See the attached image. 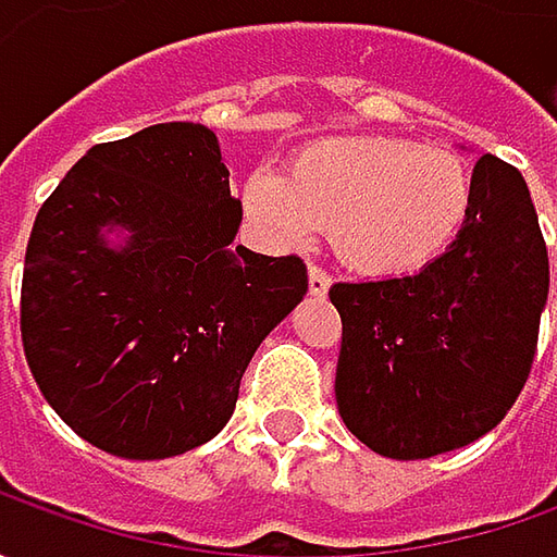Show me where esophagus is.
Segmentation results:
<instances>
[{
    "instance_id": "34e87169",
    "label": "esophagus",
    "mask_w": 557,
    "mask_h": 557,
    "mask_svg": "<svg viewBox=\"0 0 557 557\" xmlns=\"http://www.w3.org/2000/svg\"><path fill=\"white\" fill-rule=\"evenodd\" d=\"M310 294L312 297H325L329 294V288H332V275L325 272L322 267H315V263H310Z\"/></svg>"
}]
</instances>
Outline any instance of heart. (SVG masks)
<instances>
[{
	"label": "heart",
	"mask_w": 557,
	"mask_h": 557,
	"mask_svg": "<svg viewBox=\"0 0 557 557\" xmlns=\"http://www.w3.org/2000/svg\"><path fill=\"white\" fill-rule=\"evenodd\" d=\"M471 203V173L446 148L381 136L322 139L300 148L288 173L253 170L242 207L282 245L329 228L341 263L396 275L428 263Z\"/></svg>",
	"instance_id": "b5f03b06"
}]
</instances>
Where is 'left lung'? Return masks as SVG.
I'll list each match as a JSON object with an SVG mask.
<instances>
[{
  "label": "left lung",
  "mask_w": 557,
  "mask_h": 557,
  "mask_svg": "<svg viewBox=\"0 0 557 557\" xmlns=\"http://www.w3.org/2000/svg\"><path fill=\"white\" fill-rule=\"evenodd\" d=\"M334 396L387 459H431L493 431L524 391L548 297V250L524 176L474 163L456 242L416 275L337 282Z\"/></svg>",
  "instance_id": "left-lung-1"
}]
</instances>
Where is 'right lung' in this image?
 I'll use <instances>...</instances> for the list:
<instances>
[{
    "label": "right lung",
    "mask_w": 557,
    "mask_h": 557,
    "mask_svg": "<svg viewBox=\"0 0 557 557\" xmlns=\"http://www.w3.org/2000/svg\"><path fill=\"white\" fill-rule=\"evenodd\" d=\"M238 223L201 123L101 141L39 207L21 341L42 396L86 443L148 461L223 431L250 356L307 294L304 260L232 245ZM104 224L131 242L108 248Z\"/></svg>",
    "instance_id": "add662e5"
}]
</instances>
